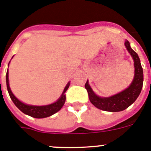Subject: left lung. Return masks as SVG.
<instances>
[{
	"instance_id": "1",
	"label": "left lung",
	"mask_w": 151,
	"mask_h": 151,
	"mask_svg": "<svg viewBox=\"0 0 151 151\" xmlns=\"http://www.w3.org/2000/svg\"><path fill=\"white\" fill-rule=\"evenodd\" d=\"M125 47L128 50L132 59L134 61L135 68V75L131 84L126 89L117 94L109 97H101L96 95L92 90L89 84V81H86L85 88L86 89L89 95V99L95 107L102 111H110V112H119L129 107L141 93L144 81L143 69H142L140 59L138 54L131 48L129 42L125 40Z\"/></svg>"
}]
</instances>
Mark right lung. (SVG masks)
<instances>
[{
    "mask_svg": "<svg viewBox=\"0 0 151 151\" xmlns=\"http://www.w3.org/2000/svg\"><path fill=\"white\" fill-rule=\"evenodd\" d=\"M13 57H12V59H13ZM9 64H8V67H9ZM6 87H7V90L8 92H9V97L12 99V101L14 103L15 105H16L22 112L24 113L25 114L28 115V116H32V117L39 118V119H40V118H45L52 116L54 114H55V113H57L59 111H60L61 108L63 107L64 104L65 102L66 97L65 93L67 89H68L69 86H70V82H68L67 83V85L65 86V89H64L61 96L56 101L52 103V104H47V105L38 106L25 104V103H23L21 101H19V100L13 95L11 89H10V87H9V72H8V70L7 71H6Z\"/></svg>",
    "mask_w": 151,
    "mask_h": 151,
    "instance_id": "add662e5",
    "label": "right lung"
}]
</instances>
